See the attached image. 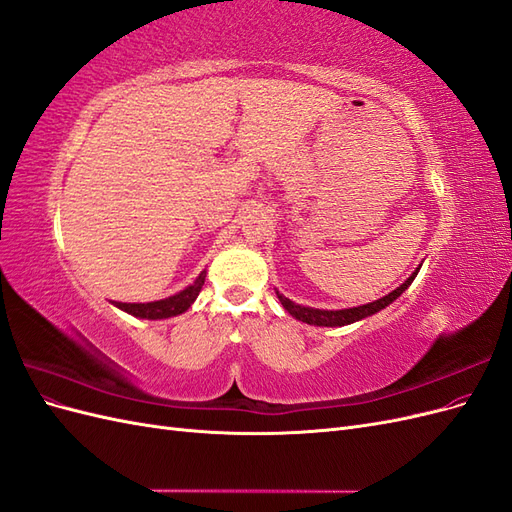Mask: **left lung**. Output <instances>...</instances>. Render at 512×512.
I'll return each instance as SVG.
<instances>
[{
	"label": "left lung",
	"instance_id": "obj_1",
	"mask_svg": "<svg viewBox=\"0 0 512 512\" xmlns=\"http://www.w3.org/2000/svg\"><path fill=\"white\" fill-rule=\"evenodd\" d=\"M416 273H418V269H416V271L408 277V280H406L404 284H401L397 290L389 292V294H386V297H382V299H378V301H374V303L359 305V307H352V309H337V312H331V309L303 307V305L292 303L290 299H286L284 294H280L277 290H275V294H277V299H280V303L284 305L286 312H288L290 316L297 318V320H301V322L316 324V327H344V324H352V322H356V320H363V318H367V316H371V314L380 312V309H384L386 305H391V303L399 297V294L404 292V290L412 284Z\"/></svg>",
	"mask_w": 512,
	"mask_h": 512
}]
</instances>
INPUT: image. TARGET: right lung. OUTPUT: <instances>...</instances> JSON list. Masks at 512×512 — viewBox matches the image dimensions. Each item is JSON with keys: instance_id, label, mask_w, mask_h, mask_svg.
Segmentation results:
<instances>
[{"instance_id": "right-lung-1", "label": "right lung", "mask_w": 512, "mask_h": 512, "mask_svg": "<svg viewBox=\"0 0 512 512\" xmlns=\"http://www.w3.org/2000/svg\"><path fill=\"white\" fill-rule=\"evenodd\" d=\"M207 271L200 273L196 277V282L192 286H188L185 290H181L179 294H173V297L162 299V301H151V303H115L123 312H128L136 318H147V320H162V318H170V316H179L188 309L196 297L198 292L203 290Z\"/></svg>"}]
</instances>
